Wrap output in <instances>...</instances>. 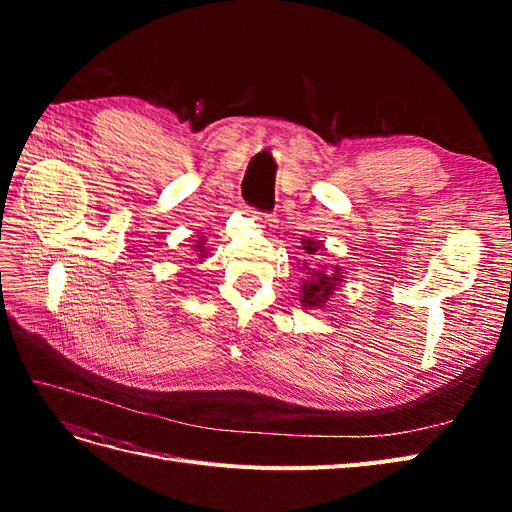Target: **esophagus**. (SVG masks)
<instances>
[{
	"label": "esophagus",
	"mask_w": 512,
	"mask_h": 512,
	"mask_svg": "<svg viewBox=\"0 0 512 512\" xmlns=\"http://www.w3.org/2000/svg\"><path fill=\"white\" fill-rule=\"evenodd\" d=\"M254 222L258 224V228H262V230H271L273 228V218H271V215H254Z\"/></svg>",
	"instance_id": "1"
}]
</instances>
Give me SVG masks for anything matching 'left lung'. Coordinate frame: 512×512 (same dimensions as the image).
<instances>
[{"label":"left lung","mask_w":512,"mask_h":512,"mask_svg":"<svg viewBox=\"0 0 512 512\" xmlns=\"http://www.w3.org/2000/svg\"><path fill=\"white\" fill-rule=\"evenodd\" d=\"M299 250H303L309 258H314V265H309L307 260H301V286H299V301L305 309H322L333 297L337 286H342L344 273L339 265H320V256L327 254V247L320 239L305 237L301 239Z\"/></svg>","instance_id":"1"}]
</instances>
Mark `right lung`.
Returning a JSON list of instances; mask_svg holds the SVG:
<instances>
[{"instance_id":"add662e5","label":"right lung","mask_w":512,"mask_h":512,"mask_svg":"<svg viewBox=\"0 0 512 512\" xmlns=\"http://www.w3.org/2000/svg\"><path fill=\"white\" fill-rule=\"evenodd\" d=\"M205 241H207V239H198V241H196V245H194L196 256H198V262H203V260L209 256V247H205Z\"/></svg>"}]
</instances>
